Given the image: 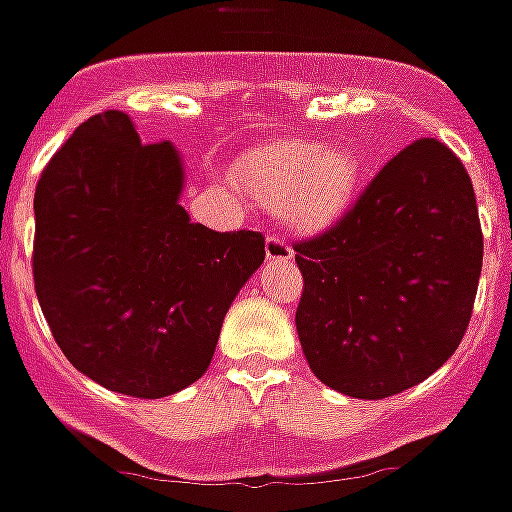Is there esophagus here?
Wrapping results in <instances>:
<instances>
[{"label": "esophagus", "mask_w": 512, "mask_h": 512, "mask_svg": "<svg viewBox=\"0 0 512 512\" xmlns=\"http://www.w3.org/2000/svg\"><path fill=\"white\" fill-rule=\"evenodd\" d=\"M265 257H268L270 263H289L294 257V249L281 236H268L265 239Z\"/></svg>", "instance_id": "obj_1"}]
</instances>
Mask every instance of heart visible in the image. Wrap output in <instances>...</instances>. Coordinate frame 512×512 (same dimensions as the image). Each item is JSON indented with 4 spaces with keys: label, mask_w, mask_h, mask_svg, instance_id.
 <instances>
[{
    "label": "heart",
    "mask_w": 512,
    "mask_h": 512,
    "mask_svg": "<svg viewBox=\"0 0 512 512\" xmlns=\"http://www.w3.org/2000/svg\"><path fill=\"white\" fill-rule=\"evenodd\" d=\"M365 162L350 144L278 139L236 162V184L260 207L276 210L289 231L315 236L336 226L363 189Z\"/></svg>",
    "instance_id": "heart-1"
}]
</instances>
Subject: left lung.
Masks as SVG:
<instances>
[{"mask_svg":"<svg viewBox=\"0 0 512 512\" xmlns=\"http://www.w3.org/2000/svg\"><path fill=\"white\" fill-rule=\"evenodd\" d=\"M294 252L297 334L315 376L357 400L405 392L450 360L471 323L484 260L471 176L447 144L413 141Z\"/></svg>","mask_w":512,"mask_h":512,"instance_id":"left-lung-1","label":"left lung"}]
</instances>
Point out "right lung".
<instances>
[{
	"mask_svg": "<svg viewBox=\"0 0 512 512\" xmlns=\"http://www.w3.org/2000/svg\"><path fill=\"white\" fill-rule=\"evenodd\" d=\"M170 141L141 144L126 112L73 131L41 170L33 286L54 342L83 376L139 400L194 384L265 260L257 231H213L178 205Z\"/></svg>",
	"mask_w": 512,
	"mask_h": 512,
	"instance_id": "right-lung-1",
	"label": "right lung"
}]
</instances>
